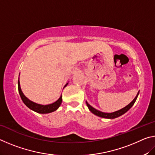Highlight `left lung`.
<instances>
[{
  "instance_id": "obj_1",
  "label": "left lung",
  "mask_w": 155,
  "mask_h": 155,
  "mask_svg": "<svg viewBox=\"0 0 155 155\" xmlns=\"http://www.w3.org/2000/svg\"><path fill=\"white\" fill-rule=\"evenodd\" d=\"M139 93H140V91H139V92L137 93V96H136L135 98L133 99V101L131 102L130 104H128L127 106H126L124 108L120 109V110H119V111H115L114 113H109H109H103V112L98 111V110H96V109H94V107H92L91 105H90V104H88L87 102H86V104H87V106L88 107V108H89V109H90V111L91 113H93L94 114L98 115V116H99V117H104V118L114 119V118H115V117H119V116H120V115H122L124 114H125L126 112L128 111V110H129L131 108V107H132V106L133 105V104H134L135 101L137 100Z\"/></svg>"
}]
</instances>
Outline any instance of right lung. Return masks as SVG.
I'll use <instances>...</instances> for the list:
<instances>
[{"label":"right lung","mask_w":155,"mask_h":155,"mask_svg":"<svg viewBox=\"0 0 155 155\" xmlns=\"http://www.w3.org/2000/svg\"><path fill=\"white\" fill-rule=\"evenodd\" d=\"M68 85V83L65 85V87ZM18 91H19V94L21 97V99L23 101V103L25 104V105L28 107L30 109L33 110V111H35L39 114H49V113L53 112L59 108L60 104H61L62 102V97L61 96L60 98L57 100L54 103L47 104V105H41V104H39L33 103V102L31 101L28 100L27 97H26L24 94H23L22 91H21L20 85V81L18 80Z\"/></svg>","instance_id":"obj_1"}]
</instances>
